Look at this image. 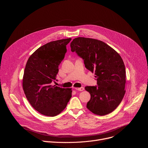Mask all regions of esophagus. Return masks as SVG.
Instances as JSON below:
<instances>
[{
  "label": "esophagus",
  "mask_w": 148,
  "mask_h": 148,
  "mask_svg": "<svg viewBox=\"0 0 148 148\" xmlns=\"http://www.w3.org/2000/svg\"><path fill=\"white\" fill-rule=\"evenodd\" d=\"M74 89H75L76 90H78V91H82L84 90V87H80V88H74Z\"/></svg>",
  "instance_id": "esophagus-1"
}]
</instances>
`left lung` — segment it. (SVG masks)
Listing matches in <instances>:
<instances>
[{"mask_svg": "<svg viewBox=\"0 0 148 148\" xmlns=\"http://www.w3.org/2000/svg\"><path fill=\"white\" fill-rule=\"evenodd\" d=\"M71 50L84 60L87 69L95 72L97 86H87L91 95L87 108L103 116L114 111L125 93L126 71L120 55L104 42L90 38L77 37L70 44Z\"/></svg>", "mask_w": 148, "mask_h": 148, "instance_id": "1", "label": "left lung"}]
</instances>
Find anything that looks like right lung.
Instances as JSON below:
<instances>
[{
	"label": "right lung",
	"mask_w": 148,
	"mask_h": 148,
	"mask_svg": "<svg viewBox=\"0 0 148 148\" xmlns=\"http://www.w3.org/2000/svg\"><path fill=\"white\" fill-rule=\"evenodd\" d=\"M71 40H58L41 46L26 63L23 78L25 94L32 106L44 115H57L66 108L71 97V89L51 84L56 79Z\"/></svg>",
	"instance_id": "obj_1"
}]
</instances>
